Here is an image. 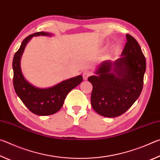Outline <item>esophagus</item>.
<instances>
[{"label":"esophagus","mask_w":160,"mask_h":160,"mask_svg":"<svg viewBox=\"0 0 160 160\" xmlns=\"http://www.w3.org/2000/svg\"><path fill=\"white\" fill-rule=\"evenodd\" d=\"M92 75V71L91 70H84L83 72H82V77H83V79L86 80H88V78L90 76Z\"/></svg>","instance_id":"obj_1"}]
</instances>
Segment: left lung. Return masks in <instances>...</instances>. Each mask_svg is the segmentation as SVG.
Here are the masks:
<instances>
[{
	"instance_id": "1",
	"label": "left lung",
	"mask_w": 160,
	"mask_h": 160,
	"mask_svg": "<svg viewBox=\"0 0 160 160\" xmlns=\"http://www.w3.org/2000/svg\"><path fill=\"white\" fill-rule=\"evenodd\" d=\"M126 39L121 57L113 63L103 61L97 75L88 78L92 85V107L105 117L113 118L125 113L142 90L145 58L136 39L128 34Z\"/></svg>"
}]
</instances>
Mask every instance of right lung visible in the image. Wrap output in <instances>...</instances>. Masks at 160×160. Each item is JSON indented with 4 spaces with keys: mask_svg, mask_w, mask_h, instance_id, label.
I'll use <instances>...</instances> for the list:
<instances>
[{
    "mask_svg": "<svg viewBox=\"0 0 160 160\" xmlns=\"http://www.w3.org/2000/svg\"><path fill=\"white\" fill-rule=\"evenodd\" d=\"M51 36V34L39 32L29 35L23 40L12 61L13 86L17 95L28 109L34 114L48 116L61 109L67 94L82 82V77H77L64 80L58 85L47 89L37 88L24 78L20 67V59L27 44L35 36Z\"/></svg>",
    "mask_w": 160,
    "mask_h": 160,
    "instance_id": "1",
    "label": "right lung"
}]
</instances>
